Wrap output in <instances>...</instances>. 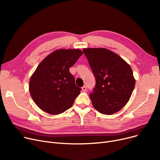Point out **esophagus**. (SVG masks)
Wrapping results in <instances>:
<instances>
[{"label":"esophagus","mask_w":160,"mask_h":160,"mask_svg":"<svg viewBox=\"0 0 160 160\" xmlns=\"http://www.w3.org/2000/svg\"><path fill=\"white\" fill-rule=\"evenodd\" d=\"M82 89L83 91H86L87 90V86H86V85L83 86L82 88Z\"/></svg>","instance_id":"34e87169"}]
</instances>
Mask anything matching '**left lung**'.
Returning <instances> with one entry per match:
<instances>
[{
    "mask_svg": "<svg viewBox=\"0 0 160 160\" xmlns=\"http://www.w3.org/2000/svg\"><path fill=\"white\" fill-rule=\"evenodd\" d=\"M96 80L89 94L93 107L102 114L112 115L127 104L136 80L129 64L119 55L103 48L83 49Z\"/></svg>",
    "mask_w": 160,
    "mask_h": 160,
    "instance_id": "left-lung-1",
    "label": "left lung"
}]
</instances>
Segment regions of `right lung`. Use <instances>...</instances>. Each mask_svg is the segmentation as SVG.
I'll list each match as a JSON object with an SVG mask.
<instances>
[{
  "label": "right lung",
  "mask_w": 160,
  "mask_h": 160,
  "mask_svg": "<svg viewBox=\"0 0 160 160\" xmlns=\"http://www.w3.org/2000/svg\"><path fill=\"white\" fill-rule=\"evenodd\" d=\"M82 54L79 49H58L38 66L30 80L29 91L41 110L58 115L72 106L82 89L75 84L69 68Z\"/></svg>",
  "instance_id": "obj_1"
}]
</instances>
